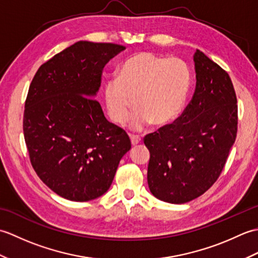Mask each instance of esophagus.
I'll return each mask as SVG.
<instances>
[{
  "mask_svg": "<svg viewBox=\"0 0 258 258\" xmlns=\"http://www.w3.org/2000/svg\"><path fill=\"white\" fill-rule=\"evenodd\" d=\"M130 139H131V143H132V145H138L140 142H141V139L139 138L138 135H130Z\"/></svg>",
  "mask_w": 258,
  "mask_h": 258,
  "instance_id": "obj_1",
  "label": "esophagus"
}]
</instances>
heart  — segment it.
<instances>
[{"label":"heart","mask_w":258,"mask_h":258,"mask_svg":"<svg viewBox=\"0 0 258 258\" xmlns=\"http://www.w3.org/2000/svg\"><path fill=\"white\" fill-rule=\"evenodd\" d=\"M190 85V70L182 58L139 52L126 58L116 76L106 82L104 104L115 124L125 122L133 103L131 128L141 131L151 122L163 126L183 111Z\"/></svg>","instance_id":"heart-1"}]
</instances>
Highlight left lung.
Returning a JSON list of instances; mask_svg holds the SVG:
<instances>
[{"mask_svg":"<svg viewBox=\"0 0 258 258\" xmlns=\"http://www.w3.org/2000/svg\"><path fill=\"white\" fill-rule=\"evenodd\" d=\"M193 98L173 124L145 136L147 183L156 199L184 204L204 194L225 165L237 133V98L229 75L194 53Z\"/></svg>","mask_w":258,"mask_h":258,"instance_id":"obj_1","label":"left lung"}]
</instances>
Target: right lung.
<instances>
[{
  "label": "right lung",
  "instance_id": "obj_1",
  "mask_svg": "<svg viewBox=\"0 0 258 258\" xmlns=\"http://www.w3.org/2000/svg\"><path fill=\"white\" fill-rule=\"evenodd\" d=\"M125 50L80 41L42 64L25 101L23 132L43 183L73 202L105 194L131 150L125 131L108 122L96 100L105 65Z\"/></svg>",
  "mask_w": 258,
  "mask_h": 258
}]
</instances>
